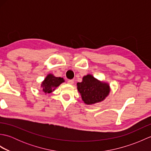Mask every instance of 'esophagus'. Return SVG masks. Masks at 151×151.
Listing matches in <instances>:
<instances>
[{
    "label": "esophagus",
    "mask_w": 151,
    "mask_h": 151,
    "mask_svg": "<svg viewBox=\"0 0 151 151\" xmlns=\"http://www.w3.org/2000/svg\"><path fill=\"white\" fill-rule=\"evenodd\" d=\"M67 83H68L69 84H73L74 83V81L73 80H69V81H67Z\"/></svg>",
    "instance_id": "esophagus-1"
}]
</instances>
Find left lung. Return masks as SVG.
<instances>
[{
  "label": "left lung",
  "instance_id": "obj_1",
  "mask_svg": "<svg viewBox=\"0 0 151 151\" xmlns=\"http://www.w3.org/2000/svg\"><path fill=\"white\" fill-rule=\"evenodd\" d=\"M76 86L82 100L87 105L103 101L111 91L108 82L99 81L91 74L83 76L82 81L78 82Z\"/></svg>",
  "mask_w": 151,
  "mask_h": 151
}]
</instances>
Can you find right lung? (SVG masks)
<instances>
[{
    "instance_id": "add662e5",
    "label": "right lung",
    "mask_w": 151,
    "mask_h": 151,
    "mask_svg": "<svg viewBox=\"0 0 151 151\" xmlns=\"http://www.w3.org/2000/svg\"><path fill=\"white\" fill-rule=\"evenodd\" d=\"M64 82H65V80L63 78L56 77L53 74L49 73L46 76L44 81L41 82V89H42V91L45 93V94L51 93Z\"/></svg>"
}]
</instances>
